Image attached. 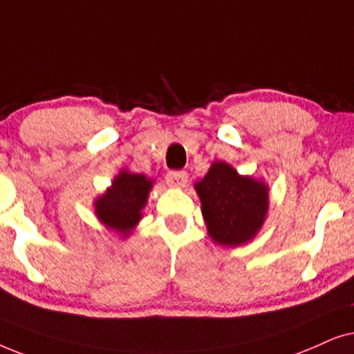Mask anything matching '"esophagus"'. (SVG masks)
Here are the masks:
<instances>
[{
    "instance_id": "obj_1",
    "label": "esophagus",
    "mask_w": 354,
    "mask_h": 354,
    "mask_svg": "<svg viewBox=\"0 0 354 354\" xmlns=\"http://www.w3.org/2000/svg\"><path fill=\"white\" fill-rule=\"evenodd\" d=\"M167 183L171 187H185L187 183L186 171H169L167 174Z\"/></svg>"
}]
</instances>
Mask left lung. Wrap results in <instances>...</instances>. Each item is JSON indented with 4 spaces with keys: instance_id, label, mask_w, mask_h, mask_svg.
Returning <instances> with one entry per match:
<instances>
[{
    "instance_id": "obj_1",
    "label": "left lung",
    "mask_w": 354,
    "mask_h": 354,
    "mask_svg": "<svg viewBox=\"0 0 354 354\" xmlns=\"http://www.w3.org/2000/svg\"><path fill=\"white\" fill-rule=\"evenodd\" d=\"M207 232L221 246H241L262 228L268 210V187L252 176H241L232 165L214 162L194 185Z\"/></svg>"
}]
</instances>
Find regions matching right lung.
Returning <instances> with one entry per match:
<instances>
[{
  "mask_svg": "<svg viewBox=\"0 0 354 354\" xmlns=\"http://www.w3.org/2000/svg\"><path fill=\"white\" fill-rule=\"evenodd\" d=\"M153 181L145 174L121 169L111 186L93 202L97 218L108 230L128 238L142 218V209L147 204L149 192Z\"/></svg>",
  "mask_w": 354,
  "mask_h": 354,
  "instance_id": "obj_1",
  "label": "right lung"
}]
</instances>
